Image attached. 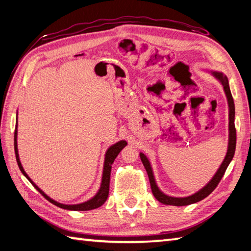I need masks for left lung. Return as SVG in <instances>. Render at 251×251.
I'll use <instances>...</instances> for the list:
<instances>
[{
	"mask_svg": "<svg viewBox=\"0 0 251 251\" xmlns=\"http://www.w3.org/2000/svg\"><path fill=\"white\" fill-rule=\"evenodd\" d=\"M214 75L219 79V81L223 85V89H225L226 98H227V102H228V109H230V113H228V131H230V135H228V149H227V153L226 155L225 161L221 164L220 168L218 169L217 174L214 176V178L210 180V182H208L206 186H204L201 191L197 192V193L188 196V197H172V196H167L164 193H162L161 191L158 190L157 185L155 183V180H154L153 177V173H152V168L150 162L147 158L145 154L140 153V158L141 162L145 166L148 176H149V180H150V184H151V190L154 197L164 205H172V206H186V205H191L194 204V202L200 201L201 200H204L205 197L209 195L212 191H214L217 185L219 184L221 181L223 175H225L226 170L228 166V164L231 163L232 158L234 156V153H235V148H236V128H235V124H234V117H235V105H234V100L232 97L230 86H228V81L227 77L223 75L222 73L219 72H212Z\"/></svg>",
	"mask_w": 251,
	"mask_h": 251,
	"instance_id": "1",
	"label": "left lung"
}]
</instances>
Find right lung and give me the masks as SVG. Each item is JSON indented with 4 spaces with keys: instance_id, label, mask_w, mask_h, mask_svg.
<instances>
[{
    "instance_id": "add662e5",
    "label": "right lung",
    "mask_w": 251,
    "mask_h": 251,
    "mask_svg": "<svg viewBox=\"0 0 251 251\" xmlns=\"http://www.w3.org/2000/svg\"><path fill=\"white\" fill-rule=\"evenodd\" d=\"M14 146H15V153H16V159H17L18 166L19 169L21 170L26 179H28L30 182L32 183V185L40 192V193L43 195L46 200H49L52 204L63 208V209H68V210H76V211H83V210H92V209H96V208L100 207L101 205L104 204V201H106L109 196V188H110V176H111V168H112V164H113L114 159L116 158V156L119 155V153L122 151V149H124V147L127 146L126 141H120L115 143L114 146H112L108 149L105 154V161H104V168H103V176H102V183H101L100 190L97 194H96L95 197H93L92 200H89L88 201H85L83 204H78V205H63L60 204V202H57L56 201L50 199L43 191L39 189V186H36L33 181H32L29 176L25 174V172L24 170L23 166H21V163L19 161V156H18V150H17V125H16V129H15V136H14Z\"/></svg>"
}]
</instances>
